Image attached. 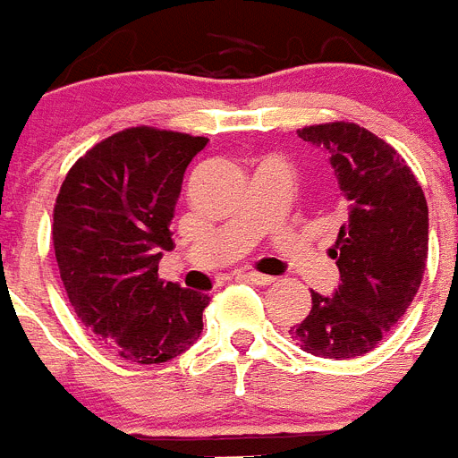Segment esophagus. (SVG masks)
I'll use <instances>...</instances> for the list:
<instances>
[{"instance_id":"esophagus-1","label":"esophagus","mask_w":458,"mask_h":458,"mask_svg":"<svg viewBox=\"0 0 458 458\" xmlns=\"http://www.w3.org/2000/svg\"><path fill=\"white\" fill-rule=\"evenodd\" d=\"M246 278H249L250 283H255V285H274L276 283L274 276L258 274V271H249V274H246Z\"/></svg>"}]
</instances>
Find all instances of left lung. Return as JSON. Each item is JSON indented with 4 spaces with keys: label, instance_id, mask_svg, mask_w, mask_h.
<instances>
[{
    "label": "left lung",
    "instance_id": "left-lung-1",
    "mask_svg": "<svg viewBox=\"0 0 458 458\" xmlns=\"http://www.w3.org/2000/svg\"><path fill=\"white\" fill-rule=\"evenodd\" d=\"M299 137L327 150L349 219L328 250L340 269L335 294L312 292L310 312L290 335L312 356L347 360L372 352L418 294L429 208L399 152L365 127L335 121Z\"/></svg>",
    "mask_w": 458,
    "mask_h": 458
}]
</instances>
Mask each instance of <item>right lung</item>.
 <instances>
[{
  "label": "right lung",
  "instance_id": "obj_1",
  "mask_svg": "<svg viewBox=\"0 0 458 458\" xmlns=\"http://www.w3.org/2000/svg\"><path fill=\"white\" fill-rule=\"evenodd\" d=\"M205 137L127 127L96 143L65 175L52 244L70 306L111 352L157 365L203 331L209 296L159 278L162 249L189 162Z\"/></svg>",
  "mask_w": 458,
  "mask_h": 458
}]
</instances>
